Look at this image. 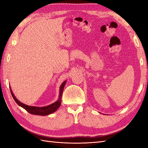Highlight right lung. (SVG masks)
Here are the masks:
<instances>
[{
  "mask_svg": "<svg viewBox=\"0 0 148 148\" xmlns=\"http://www.w3.org/2000/svg\"><path fill=\"white\" fill-rule=\"evenodd\" d=\"M66 83V81H64L63 83L61 84L60 88V95H59V99L54 102L53 103H51V105L47 106L45 107H36V106H27L26 104H24V103H21V102L19 101V100L16 98L15 96L14 95L13 93H12V90L10 88V90H11V95L13 97V99L14 100V101L16 102L18 104L21 106V108H23L26 110L27 112H29L30 114H36V115H40V116H45V115H48L51 114V113L55 112L56 110L58 109V108L60 106L61 104V102H62V92H63V90H64V88L65 85Z\"/></svg>",
  "mask_w": 148,
  "mask_h": 148,
  "instance_id": "right-lung-1",
  "label": "right lung"
}]
</instances>
